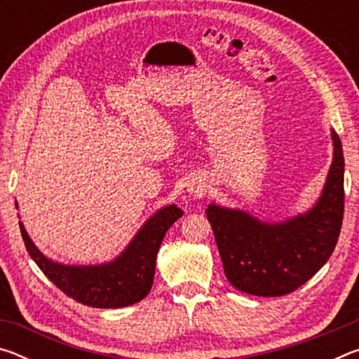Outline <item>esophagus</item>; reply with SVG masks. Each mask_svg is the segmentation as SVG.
<instances>
[{"mask_svg": "<svg viewBox=\"0 0 359 359\" xmlns=\"http://www.w3.org/2000/svg\"><path fill=\"white\" fill-rule=\"evenodd\" d=\"M205 190L204 184H201V182H196V184H190L188 185V191H190V194H194V196H203V193Z\"/></svg>", "mask_w": 359, "mask_h": 359, "instance_id": "34e87169", "label": "esophagus"}]
</instances>
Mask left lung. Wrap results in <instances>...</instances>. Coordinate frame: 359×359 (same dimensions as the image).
<instances>
[{"instance_id":"8db88e82","label":"left lung","mask_w":359,"mask_h":359,"mask_svg":"<svg viewBox=\"0 0 359 359\" xmlns=\"http://www.w3.org/2000/svg\"><path fill=\"white\" fill-rule=\"evenodd\" d=\"M332 161L311 209L282 222H264L245 210L212 203L205 215L214 229L224 276L253 296H285L326 264L344 218V150L331 130Z\"/></svg>"}]
</instances>
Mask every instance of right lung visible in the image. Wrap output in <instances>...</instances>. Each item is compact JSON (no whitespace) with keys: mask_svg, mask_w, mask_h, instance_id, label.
I'll return each mask as SVG.
<instances>
[{"mask_svg":"<svg viewBox=\"0 0 359 359\" xmlns=\"http://www.w3.org/2000/svg\"><path fill=\"white\" fill-rule=\"evenodd\" d=\"M19 209V204L15 203ZM184 215L175 204L158 209L145 220L125 250L117 258L101 264H63L47 258L29 238L23 223L20 233L29 257L48 280L66 296L96 309H120L139 302L154 283L156 255L166 231ZM20 218V217H19Z\"/></svg>","mask_w":359,"mask_h":359,"instance_id":"right-lung-1","label":"right lung"}]
</instances>
